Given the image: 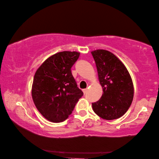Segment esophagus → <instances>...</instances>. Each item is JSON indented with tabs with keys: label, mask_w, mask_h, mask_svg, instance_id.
I'll return each instance as SVG.
<instances>
[{
	"label": "esophagus",
	"mask_w": 159,
	"mask_h": 159,
	"mask_svg": "<svg viewBox=\"0 0 159 159\" xmlns=\"http://www.w3.org/2000/svg\"><path fill=\"white\" fill-rule=\"evenodd\" d=\"M82 91H83V92H84V94H85V93L87 92V91H88V89H83Z\"/></svg>",
	"instance_id": "esophagus-1"
}]
</instances>
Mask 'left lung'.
<instances>
[{
    "instance_id": "left-lung-1",
    "label": "left lung",
    "mask_w": 159,
    "mask_h": 159,
    "mask_svg": "<svg viewBox=\"0 0 159 159\" xmlns=\"http://www.w3.org/2000/svg\"><path fill=\"white\" fill-rule=\"evenodd\" d=\"M92 54L103 89L100 99L92 103L93 111L108 120L120 118L133 100L134 87L130 75L123 62L111 52L98 49L92 51Z\"/></svg>"
}]
</instances>
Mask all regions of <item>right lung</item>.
<instances>
[{
  "instance_id": "right-lung-1",
  "label": "right lung",
  "mask_w": 159,
  "mask_h": 159,
  "mask_svg": "<svg viewBox=\"0 0 159 159\" xmlns=\"http://www.w3.org/2000/svg\"><path fill=\"white\" fill-rule=\"evenodd\" d=\"M80 54L76 51L59 52L46 59L35 72L32 88L33 101L49 121L66 120L83 96L71 72Z\"/></svg>"
}]
</instances>
